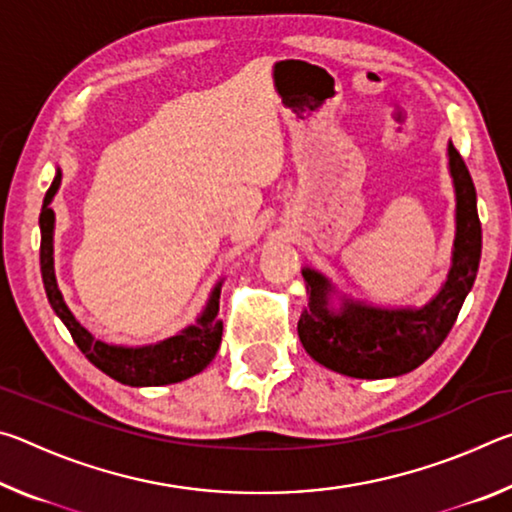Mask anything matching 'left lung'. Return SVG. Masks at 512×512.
<instances>
[{"mask_svg": "<svg viewBox=\"0 0 512 512\" xmlns=\"http://www.w3.org/2000/svg\"><path fill=\"white\" fill-rule=\"evenodd\" d=\"M447 155L456 192L454 253L443 289L427 305L381 307L336 296L339 291L323 273L302 268L309 298L298 320V336L320 366L357 379L400 377L427 361L447 339L481 259V221L472 176L452 142Z\"/></svg>", "mask_w": 512, "mask_h": 512, "instance_id": "obj_1", "label": "left lung"}]
</instances>
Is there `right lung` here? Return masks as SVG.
<instances>
[{"mask_svg": "<svg viewBox=\"0 0 512 512\" xmlns=\"http://www.w3.org/2000/svg\"><path fill=\"white\" fill-rule=\"evenodd\" d=\"M63 173L56 171V178L45 194L40 212V273L45 282V291L51 309L63 320L72 334L74 343L85 354L92 366H97L108 377L117 379L126 386H164L178 384V381L198 375L210 366L221 345L223 323L219 320V298L221 282L216 284L203 314L196 318L194 325L185 327L183 332L169 336V339L140 345V348H124V345L103 343L85 329L72 311L65 305L63 293L58 289L54 273V223L56 216L49 203L54 201Z\"/></svg>", "mask_w": 512, "mask_h": 512, "instance_id": "add662e5", "label": "right lung"}]
</instances>
